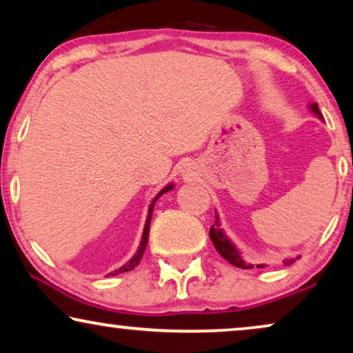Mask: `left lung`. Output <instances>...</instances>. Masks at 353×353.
Segmentation results:
<instances>
[{"label":"left lung","instance_id":"obj_1","mask_svg":"<svg viewBox=\"0 0 353 353\" xmlns=\"http://www.w3.org/2000/svg\"><path fill=\"white\" fill-rule=\"evenodd\" d=\"M308 109H310L318 119L323 120V115L320 112V109H318L316 103H312L310 105H308ZM209 236H210L212 243H214V245H215L216 252H219L225 260H228L231 265H234V267H238V268H254L252 262H250V260H248V259H244L243 252H241V250L236 248V244L233 243V241H231L228 236H226L225 230L221 228L219 214H216V212H215V223L210 226ZM294 260H296V259H284L283 263L284 265H292ZM265 267H267L265 263L257 265V268H265Z\"/></svg>","mask_w":353,"mask_h":353}]
</instances>
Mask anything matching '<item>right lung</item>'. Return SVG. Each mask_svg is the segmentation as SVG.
<instances>
[{
    "instance_id": "add662e5",
    "label": "right lung",
    "mask_w": 353,
    "mask_h": 353,
    "mask_svg": "<svg viewBox=\"0 0 353 353\" xmlns=\"http://www.w3.org/2000/svg\"><path fill=\"white\" fill-rule=\"evenodd\" d=\"M173 188H175V185H173V183H168V185H167L165 188H163V190L159 191V194H157L156 197H154L151 204H149L148 216H146V223H144V230H143V236H141V243H139V248H138V250H137V254H134L133 257L130 259L127 263L122 265V267H120L119 270H114V272H110V273L108 274V276H115V274H120V273L130 272V270H133V268L137 267V265L139 263V260L143 259L144 250H146V245H148V239H149V225H151V219H152V210H154V205H156L157 199L163 194V192L170 191V190H173Z\"/></svg>"
}]
</instances>
